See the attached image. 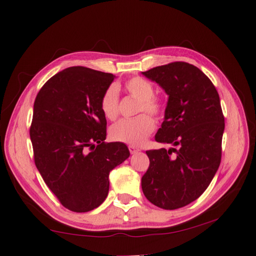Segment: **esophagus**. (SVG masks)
<instances>
[{"mask_svg":"<svg viewBox=\"0 0 256 256\" xmlns=\"http://www.w3.org/2000/svg\"><path fill=\"white\" fill-rule=\"evenodd\" d=\"M128 150H130V152H131V154L138 153V152L140 150V148H136V146H134V145H130V146H128Z\"/></svg>","mask_w":256,"mask_h":256,"instance_id":"esophagus-1","label":"esophagus"}]
</instances>
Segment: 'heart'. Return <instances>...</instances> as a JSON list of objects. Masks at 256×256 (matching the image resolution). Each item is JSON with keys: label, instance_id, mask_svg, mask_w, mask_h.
Masks as SVG:
<instances>
[{"label": "heart", "instance_id": "obj_1", "mask_svg": "<svg viewBox=\"0 0 256 256\" xmlns=\"http://www.w3.org/2000/svg\"><path fill=\"white\" fill-rule=\"evenodd\" d=\"M130 96L140 101L138 112H146L158 116L162 111L160 101L154 96L155 88L152 82L142 77H134L124 84ZM101 111L106 118L114 120L118 114V90L116 86H110L101 99ZM153 118L146 114H140L132 120H121L110 128L112 140L131 145H142L148 135L154 131Z\"/></svg>", "mask_w": 256, "mask_h": 256}]
</instances>
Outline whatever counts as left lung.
Wrapping results in <instances>:
<instances>
[{"mask_svg":"<svg viewBox=\"0 0 256 256\" xmlns=\"http://www.w3.org/2000/svg\"><path fill=\"white\" fill-rule=\"evenodd\" d=\"M142 74L168 96L155 140L177 146L146 152L150 167L142 177V189L153 204L178 209L204 194L220 166L224 131L220 98L210 79L188 62H172Z\"/></svg>","mask_w":256,"mask_h":256,"instance_id":"obj_1","label":"left lung"}]
</instances>
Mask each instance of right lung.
<instances>
[{
    "label": "right lung",
    "instance_id": "1",
    "mask_svg": "<svg viewBox=\"0 0 256 256\" xmlns=\"http://www.w3.org/2000/svg\"><path fill=\"white\" fill-rule=\"evenodd\" d=\"M116 76L70 67L42 86L30 130L35 165L60 204L74 212L98 208L108 194V174L128 158V146L106 143L101 99Z\"/></svg>",
    "mask_w": 256,
    "mask_h": 256
}]
</instances>
